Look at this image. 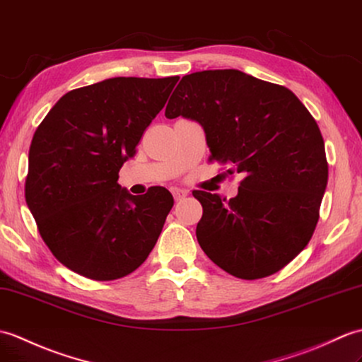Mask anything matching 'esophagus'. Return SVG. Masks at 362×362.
<instances>
[{
    "label": "esophagus",
    "instance_id": "esophagus-1",
    "mask_svg": "<svg viewBox=\"0 0 362 362\" xmlns=\"http://www.w3.org/2000/svg\"><path fill=\"white\" fill-rule=\"evenodd\" d=\"M171 192H173L174 199L177 200V202L188 196V191H187V189H182V188H173V189H171Z\"/></svg>",
    "mask_w": 362,
    "mask_h": 362
}]
</instances>
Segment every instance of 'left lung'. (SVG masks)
Wrapping results in <instances>:
<instances>
[{
	"label": "left lung",
	"mask_w": 362,
	"mask_h": 362,
	"mask_svg": "<svg viewBox=\"0 0 362 362\" xmlns=\"http://www.w3.org/2000/svg\"><path fill=\"white\" fill-rule=\"evenodd\" d=\"M204 126L209 162L240 173L230 200L192 191L204 208L197 240L239 279H260L290 264L312 239L329 179L324 140L290 89L236 69L185 75L165 109Z\"/></svg>",
	"instance_id": "left-lung-1"
}]
</instances>
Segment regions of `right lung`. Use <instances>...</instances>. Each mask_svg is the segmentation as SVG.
Instances as JSON below:
<instances>
[{
	"label": "right lung",
	"mask_w": 362,
	"mask_h": 362,
	"mask_svg": "<svg viewBox=\"0 0 362 362\" xmlns=\"http://www.w3.org/2000/svg\"><path fill=\"white\" fill-rule=\"evenodd\" d=\"M177 81L115 77L74 89L33 134L24 196L41 239L69 270L120 279L154 248L171 192L131 196L117 180Z\"/></svg>",
	"instance_id": "obj_1"
}]
</instances>
